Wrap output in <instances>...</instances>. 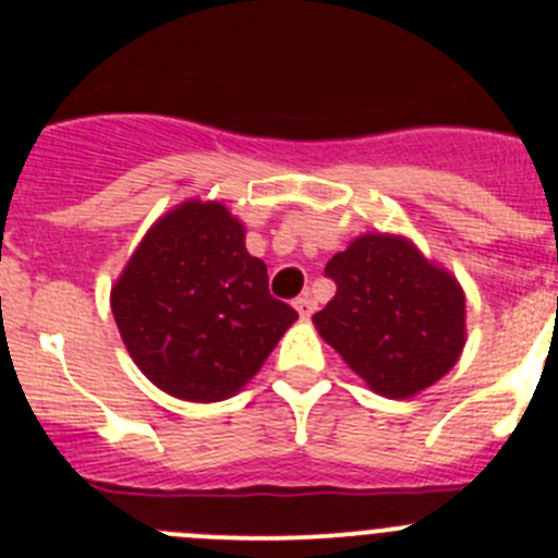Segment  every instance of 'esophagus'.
Segmentation results:
<instances>
[{"mask_svg":"<svg viewBox=\"0 0 558 558\" xmlns=\"http://www.w3.org/2000/svg\"><path fill=\"white\" fill-rule=\"evenodd\" d=\"M292 306L298 308V314H301L303 319L306 317H312L314 314V301L308 295H301V298H295V303H292Z\"/></svg>","mask_w":558,"mask_h":558,"instance_id":"34e87169","label":"esophagus"}]
</instances>
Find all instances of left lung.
Returning <instances> with one entry per match:
<instances>
[{
    "label": "left lung",
    "mask_w": 558,
    "mask_h": 558,
    "mask_svg": "<svg viewBox=\"0 0 558 558\" xmlns=\"http://www.w3.org/2000/svg\"><path fill=\"white\" fill-rule=\"evenodd\" d=\"M336 295L314 314L319 336L385 399H412L459 361L466 298L410 239L366 233L325 266Z\"/></svg>",
    "instance_id": "1"
}]
</instances>
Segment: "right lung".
<instances>
[{"mask_svg":"<svg viewBox=\"0 0 558 558\" xmlns=\"http://www.w3.org/2000/svg\"><path fill=\"white\" fill-rule=\"evenodd\" d=\"M244 239L222 203L186 201L151 225L110 290L126 352L175 399L235 396L298 319Z\"/></svg>","mask_w":558,"mask_h":558,"instance_id":"obj_1","label":"right lung"}]
</instances>
